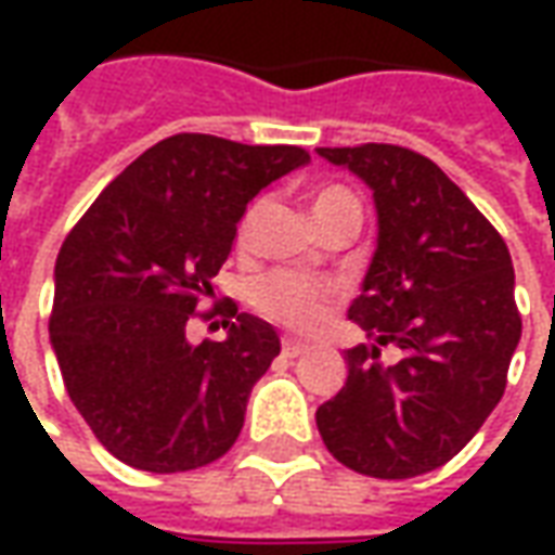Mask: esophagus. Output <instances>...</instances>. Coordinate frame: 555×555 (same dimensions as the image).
Here are the masks:
<instances>
[{
    "label": "esophagus",
    "mask_w": 555,
    "mask_h": 555,
    "mask_svg": "<svg viewBox=\"0 0 555 555\" xmlns=\"http://www.w3.org/2000/svg\"><path fill=\"white\" fill-rule=\"evenodd\" d=\"M306 350H309V345H302V341H291V338L282 341V357H288V360H297Z\"/></svg>",
    "instance_id": "34e87169"
}]
</instances>
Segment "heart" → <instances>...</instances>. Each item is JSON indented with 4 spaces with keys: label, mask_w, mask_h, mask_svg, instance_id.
<instances>
[{
    "label": "heart",
    "mask_w": 555,
    "mask_h": 555,
    "mask_svg": "<svg viewBox=\"0 0 555 555\" xmlns=\"http://www.w3.org/2000/svg\"><path fill=\"white\" fill-rule=\"evenodd\" d=\"M341 207H357L353 193H348L345 186H321L312 195V217L314 222H321L330 214H336ZM258 217V205H253L243 214L241 225H237V237L246 241L249 231ZM341 297L333 279L321 276H302L294 270H273L253 285V306L261 314H267L270 321H276L291 330H314L326 318V312L333 309Z\"/></svg>",
    "instance_id": "heart-1"
}]
</instances>
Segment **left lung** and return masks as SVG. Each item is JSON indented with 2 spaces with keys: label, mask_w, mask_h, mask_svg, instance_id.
Masks as SVG:
<instances>
[{
  "label": "left lung",
  "mask_w": 555,
  "mask_h": 555,
  "mask_svg": "<svg viewBox=\"0 0 555 555\" xmlns=\"http://www.w3.org/2000/svg\"><path fill=\"white\" fill-rule=\"evenodd\" d=\"M372 186L377 249L348 318L374 345L314 418L330 454L372 478H413L464 449L505 392L520 341L500 231L434 159L384 142L318 147ZM392 344L402 357L379 360Z\"/></svg>",
  "instance_id": "1"
}]
</instances>
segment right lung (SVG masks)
I'll list each match as a JSON object with an SVG mask.
<instances>
[{
	"label": "right lung",
	"instance_id": "1",
	"mask_svg": "<svg viewBox=\"0 0 555 555\" xmlns=\"http://www.w3.org/2000/svg\"><path fill=\"white\" fill-rule=\"evenodd\" d=\"M302 163L297 145L178 133L133 159L65 237L50 341L74 408L118 461L186 473L241 437L279 336L234 302H198L214 294L246 205ZM214 313L227 314L230 338L190 346L189 318Z\"/></svg>",
	"mask_w": 555,
	"mask_h": 555
}]
</instances>
